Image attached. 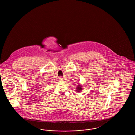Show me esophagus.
<instances>
[{
    "label": "esophagus",
    "mask_w": 135,
    "mask_h": 135,
    "mask_svg": "<svg viewBox=\"0 0 135 135\" xmlns=\"http://www.w3.org/2000/svg\"><path fill=\"white\" fill-rule=\"evenodd\" d=\"M59 80H60V81H62L63 80V78L62 77H60L59 78Z\"/></svg>",
    "instance_id": "esophagus-1"
}]
</instances>
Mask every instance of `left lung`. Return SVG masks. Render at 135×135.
<instances>
[{"label": "left lung", "mask_w": 135, "mask_h": 135, "mask_svg": "<svg viewBox=\"0 0 135 135\" xmlns=\"http://www.w3.org/2000/svg\"><path fill=\"white\" fill-rule=\"evenodd\" d=\"M77 84L78 85H77V88L76 89V91H77V93H79V92H80L83 90V86L81 85V84Z\"/></svg>", "instance_id": "obj_1"}]
</instances>
